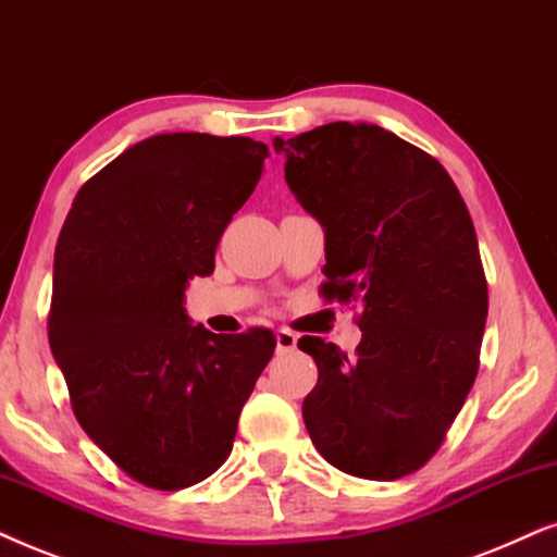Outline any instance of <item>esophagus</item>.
<instances>
[{
  "mask_svg": "<svg viewBox=\"0 0 557 557\" xmlns=\"http://www.w3.org/2000/svg\"><path fill=\"white\" fill-rule=\"evenodd\" d=\"M274 341H277V351L285 354V351H295V346H298V336H295L293 331L287 329H280L274 333Z\"/></svg>",
  "mask_w": 557,
  "mask_h": 557,
  "instance_id": "34e87169",
  "label": "esophagus"
}]
</instances>
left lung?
<instances>
[{
    "mask_svg": "<svg viewBox=\"0 0 557 557\" xmlns=\"http://www.w3.org/2000/svg\"><path fill=\"white\" fill-rule=\"evenodd\" d=\"M285 181L323 226V295L359 300L356 356L302 336L318 384L310 441L351 476L418 471L476 380L488 293L473 221L446 168L376 124L331 122L274 137Z\"/></svg>",
    "mask_w": 557,
    "mask_h": 557,
    "instance_id": "obj_1",
    "label": "left lung"
}]
</instances>
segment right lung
<instances>
[{
    "label": "right lung",
    "mask_w": 557,
    "mask_h": 557,
    "mask_svg": "<svg viewBox=\"0 0 557 557\" xmlns=\"http://www.w3.org/2000/svg\"><path fill=\"white\" fill-rule=\"evenodd\" d=\"M264 158L249 137H147L78 190L58 236L48 338L73 412L119 469L160 492L226 461L272 359V331L211 333L185 313L188 280L213 272Z\"/></svg>",
    "instance_id": "obj_1"
}]
</instances>
